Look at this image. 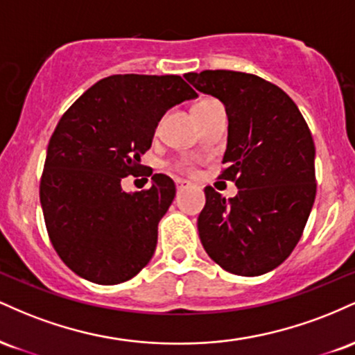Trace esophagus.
<instances>
[{
    "instance_id": "obj_1",
    "label": "esophagus",
    "mask_w": 355,
    "mask_h": 355,
    "mask_svg": "<svg viewBox=\"0 0 355 355\" xmlns=\"http://www.w3.org/2000/svg\"><path fill=\"white\" fill-rule=\"evenodd\" d=\"M175 183H177V190H183V189H189V187H191V183L189 180H185V178H177Z\"/></svg>"
}]
</instances>
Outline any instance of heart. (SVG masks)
Masks as SVG:
<instances>
[{"label": "heart", "instance_id": "heart-1", "mask_svg": "<svg viewBox=\"0 0 355 355\" xmlns=\"http://www.w3.org/2000/svg\"><path fill=\"white\" fill-rule=\"evenodd\" d=\"M211 103H215V100H214V98H202V100L195 101V103L191 105V110L203 108V107H207V105H211ZM190 166H191V165L189 164V162H183V164H180V168H183V170H189Z\"/></svg>", "mask_w": 355, "mask_h": 355}]
</instances>
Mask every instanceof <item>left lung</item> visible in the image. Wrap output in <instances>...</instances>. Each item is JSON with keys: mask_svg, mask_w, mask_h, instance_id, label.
Here are the masks:
<instances>
[{"mask_svg": "<svg viewBox=\"0 0 355 355\" xmlns=\"http://www.w3.org/2000/svg\"><path fill=\"white\" fill-rule=\"evenodd\" d=\"M183 76L225 105L229 138L220 178L239 189L225 198L205 187L197 222L202 245L230 274H267L292 254L315 200L311 130L291 96L260 76L230 70Z\"/></svg>", "mask_w": 355, "mask_h": 355, "instance_id": "left-lung-1", "label": "left lung"}]
</instances>
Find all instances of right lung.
Instances as JSON below:
<instances>
[{
    "mask_svg": "<svg viewBox=\"0 0 355 355\" xmlns=\"http://www.w3.org/2000/svg\"><path fill=\"white\" fill-rule=\"evenodd\" d=\"M197 96L177 75H112L61 116L48 144L40 202L53 247L76 275L115 285L150 262L175 183L155 173L148 190L126 193L121 178L141 168L166 110Z\"/></svg>",
    "mask_w": 355,
    "mask_h": 355,
    "instance_id": "right-lung-1",
    "label": "right lung"
}]
</instances>
